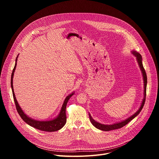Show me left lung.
I'll return each instance as SVG.
<instances>
[{
    "label": "left lung",
    "instance_id": "left-lung-1",
    "mask_svg": "<svg viewBox=\"0 0 159 159\" xmlns=\"http://www.w3.org/2000/svg\"><path fill=\"white\" fill-rule=\"evenodd\" d=\"M131 52L134 55V56H135L136 58H137V60L139 65L140 66V70L142 71L143 78V82H144V93H143L144 94H144V97H143V99L142 100V102L141 106H140V108L139 109V110L137 112H136L134 115H133L132 116H131L130 117H129L128 118H127L125 120H123V121H122L121 122H119V123H114V124H112V125H104V124H101L100 123H98V121H95L92 118V116H90V114H89L90 122L92 123V124L96 128H98L99 129H101L102 131H110V130L119 129V128H121L123 127L124 126L127 125L130 121H131L133 119H134L138 115H139V113L140 112V111H142V108H143V107L144 106V104H145V98H146V90H147V74H146L145 70L144 68H143V66L142 55L139 53L137 52L134 51V50L132 51Z\"/></svg>",
    "mask_w": 159,
    "mask_h": 159
}]
</instances>
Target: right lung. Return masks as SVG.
<instances>
[{"label": "right lung", "mask_w": 159, "mask_h": 159, "mask_svg": "<svg viewBox=\"0 0 159 159\" xmlns=\"http://www.w3.org/2000/svg\"><path fill=\"white\" fill-rule=\"evenodd\" d=\"M18 56H17L16 59V63L15 66L14 67V69L12 70V73L11 75V88L12 90V94H13V98H14V101L16 104V109L17 111L18 114L19 116L21 117L25 122H26L27 124L30 125L31 126L35 128L36 129H38L39 130L41 131H48V132H52V131H56L59 129H60L61 128L63 127V126L65 125L66 122V104L70 99V98L74 94V93H72V94H69V96H67L66 98L64 100V102L63 103V105L61 106V110L60 111L59 115L56 117L55 118L49 120V121H38L35 120L33 118H30L28 115H26L25 112L22 110L21 107H20L19 104H18V102L16 100L15 94L14 92V89H13V77H14V73L15 72L16 65H17V60Z\"/></svg>", "instance_id": "right-lung-1"}]
</instances>
